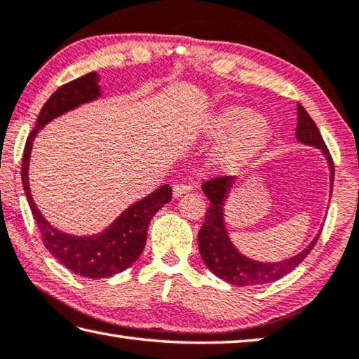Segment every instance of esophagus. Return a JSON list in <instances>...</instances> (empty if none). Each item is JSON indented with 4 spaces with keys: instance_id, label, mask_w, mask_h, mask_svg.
Returning a JSON list of instances; mask_svg holds the SVG:
<instances>
[{
    "instance_id": "34e87169",
    "label": "esophagus",
    "mask_w": 359,
    "mask_h": 359,
    "mask_svg": "<svg viewBox=\"0 0 359 359\" xmlns=\"http://www.w3.org/2000/svg\"><path fill=\"white\" fill-rule=\"evenodd\" d=\"M192 191V186L189 184H177L173 186V198H180L181 195H184L187 192Z\"/></svg>"
}]
</instances>
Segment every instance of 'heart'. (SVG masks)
<instances>
[{
	"instance_id": "1",
	"label": "heart",
	"mask_w": 359,
	"mask_h": 359,
	"mask_svg": "<svg viewBox=\"0 0 359 359\" xmlns=\"http://www.w3.org/2000/svg\"><path fill=\"white\" fill-rule=\"evenodd\" d=\"M209 136H222L211 151V162L223 172L238 170L270 144L272 125L261 112L241 104H225L206 120Z\"/></svg>"
}]
</instances>
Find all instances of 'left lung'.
Returning <instances> with one entry per match:
<instances>
[{
    "label": "left lung",
    "mask_w": 359,
    "mask_h": 359,
    "mask_svg": "<svg viewBox=\"0 0 359 359\" xmlns=\"http://www.w3.org/2000/svg\"><path fill=\"white\" fill-rule=\"evenodd\" d=\"M295 137L303 145L314 147L325 158L330 170V198L333 194V182H334V165L328 153V148L323 142L320 131L314 120L309 117L302 104H297V128ZM236 184L234 177H223L209 180L201 186L203 194L211 201L209 209L206 211L205 223L198 233V250L206 267L211 272L219 276L220 280L231 283L236 286H258L273 283L276 280L286 276L289 272L299 266L303 259L309 255L311 250L314 248L317 239H319L320 231L314 236L306 248H303L290 258L275 262H262L248 258V256L239 252L238 247L234 245L231 238H229L226 222H225V206ZM323 226V225H322Z\"/></svg>",
    "instance_id": "left-lung-1"
}]
</instances>
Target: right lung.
<instances>
[{"instance_id": "obj_1", "label": "right lung", "mask_w": 359, "mask_h": 359, "mask_svg": "<svg viewBox=\"0 0 359 359\" xmlns=\"http://www.w3.org/2000/svg\"><path fill=\"white\" fill-rule=\"evenodd\" d=\"M100 74L97 72L72 81L53 93L40 111L36 126L25 145L22 182L31 212L42 233L48 252L64 267L86 278H109L123 272L139 259L147 243L148 225L153 215L172 200V187L164 184L147 197L128 206L103 231L89 236H76L60 231L43 217L32 200L29 189V161L34 139L43 128L64 114L86 103L101 98Z\"/></svg>"}]
</instances>
